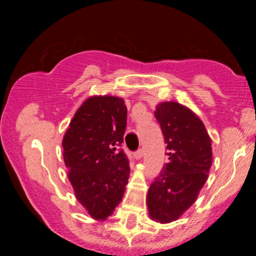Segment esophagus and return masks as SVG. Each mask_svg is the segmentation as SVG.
Here are the masks:
<instances>
[{"label":"esophagus","instance_id":"1","mask_svg":"<svg viewBox=\"0 0 256 256\" xmlns=\"http://www.w3.org/2000/svg\"><path fill=\"white\" fill-rule=\"evenodd\" d=\"M134 156H135V158H138V160L142 158V156H144V150H142V148L138 150V151L135 152V154H134Z\"/></svg>","mask_w":256,"mask_h":256}]
</instances>
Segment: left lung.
Instances as JSON below:
<instances>
[{
    "label": "left lung",
    "mask_w": 256,
    "mask_h": 256,
    "mask_svg": "<svg viewBox=\"0 0 256 256\" xmlns=\"http://www.w3.org/2000/svg\"><path fill=\"white\" fill-rule=\"evenodd\" d=\"M154 118L167 144L166 164L150 186V218L160 223L177 220L197 200L212 166V140L204 124L176 102H161Z\"/></svg>",
    "instance_id": "8db88e82"
}]
</instances>
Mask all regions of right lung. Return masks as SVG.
Returning <instances> with one entry per match:
<instances>
[{
    "instance_id": "add662e5",
    "label": "right lung",
    "mask_w": 256,
    "mask_h": 256,
    "mask_svg": "<svg viewBox=\"0 0 256 256\" xmlns=\"http://www.w3.org/2000/svg\"><path fill=\"white\" fill-rule=\"evenodd\" d=\"M128 109L112 95L90 96L63 138V157L78 202L92 219L105 220L121 202L130 176L122 150Z\"/></svg>"
}]
</instances>
